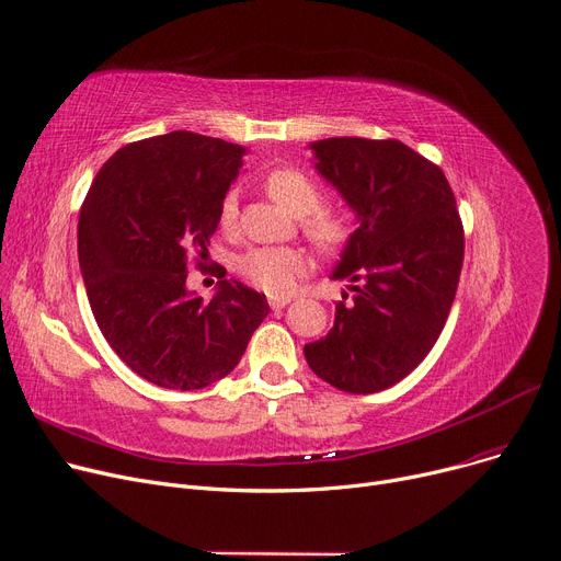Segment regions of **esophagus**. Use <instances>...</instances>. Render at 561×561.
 <instances>
[{
    "label": "esophagus",
    "instance_id": "34e87169",
    "mask_svg": "<svg viewBox=\"0 0 561 561\" xmlns=\"http://www.w3.org/2000/svg\"><path fill=\"white\" fill-rule=\"evenodd\" d=\"M289 304V297H270L272 310H283Z\"/></svg>",
    "mask_w": 561,
    "mask_h": 561
}]
</instances>
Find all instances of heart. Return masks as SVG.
Here are the masks:
<instances>
[{
	"label": "heart",
	"instance_id": "heart-1",
	"mask_svg": "<svg viewBox=\"0 0 561 561\" xmlns=\"http://www.w3.org/2000/svg\"><path fill=\"white\" fill-rule=\"evenodd\" d=\"M266 194L295 217H301V228L310 242L324 253H337L350 244L354 228L350 219L337 211L322 209L324 192L301 169H274L262 180ZM237 192H228L219 207V224L224 230L237 226ZM237 274L270 297H285L308 270V257L295 247H253L234 262Z\"/></svg>",
	"mask_w": 561,
	"mask_h": 561
}]
</instances>
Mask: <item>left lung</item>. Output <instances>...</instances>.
I'll return each instance as SVG.
<instances>
[{
  "label": "left lung",
  "mask_w": 561,
  "mask_h": 561,
  "mask_svg": "<svg viewBox=\"0 0 561 561\" xmlns=\"http://www.w3.org/2000/svg\"><path fill=\"white\" fill-rule=\"evenodd\" d=\"M317 171L352 205L354 230L333 278H350L327 337L306 360L337 390L379 392L436 344L463 266V224L445 173L397 139L314 141Z\"/></svg>",
  "instance_id": "1"
}]
</instances>
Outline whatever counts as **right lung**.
Listing matches in <instances>:
<instances>
[{"label": "right lung", "instance_id": "obj_1", "mask_svg": "<svg viewBox=\"0 0 561 561\" xmlns=\"http://www.w3.org/2000/svg\"><path fill=\"white\" fill-rule=\"evenodd\" d=\"M242 154V146L184 129L141 139L106 159L84 198L77 251L95 322L154 386L198 390L224 379L270 314L260 291L205 266ZM192 265L220 278L207 305L185 291Z\"/></svg>", "mask_w": 561, "mask_h": 561}]
</instances>
